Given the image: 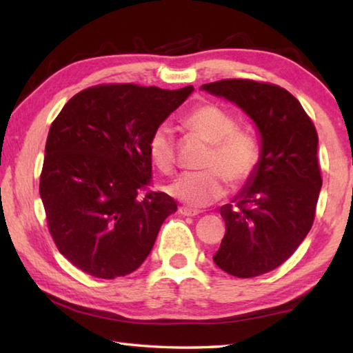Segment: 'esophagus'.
Segmentation results:
<instances>
[{
    "mask_svg": "<svg viewBox=\"0 0 353 353\" xmlns=\"http://www.w3.org/2000/svg\"><path fill=\"white\" fill-rule=\"evenodd\" d=\"M179 213L183 214V216H198L199 212L194 210V208H188V207H179Z\"/></svg>",
    "mask_w": 353,
    "mask_h": 353,
    "instance_id": "obj_1",
    "label": "esophagus"
}]
</instances>
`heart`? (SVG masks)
Wrapping results in <instances>:
<instances>
[{
  "mask_svg": "<svg viewBox=\"0 0 353 353\" xmlns=\"http://www.w3.org/2000/svg\"><path fill=\"white\" fill-rule=\"evenodd\" d=\"M191 132L212 145L204 160L208 170L183 172L166 191L190 207H205L225 193V179L232 187L249 181L259 165V143L246 130L236 129V119L214 104L194 107L183 119ZM148 154L162 172H171L176 165V148L168 124L154 129L148 141Z\"/></svg>",
  "mask_w": 353,
  "mask_h": 353,
  "instance_id": "heart-1",
  "label": "heart"
}]
</instances>
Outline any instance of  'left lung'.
Here are the masks:
<instances>
[{"label":"left lung","mask_w":353,"mask_h":353,"mask_svg":"<svg viewBox=\"0 0 353 353\" xmlns=\"http://www.w3.org/2000/svg\"><path fill=\"white\" fill-rule=\"evenodd\" d=\"M201 90L240 107L259 130L254 174L219 208L225 235L213 261L230 276H261L288 260L313 225L322 187L318 134L301 103L279 85L224 79Z\"/></svg>","instance_id":"1"}]
</instances>
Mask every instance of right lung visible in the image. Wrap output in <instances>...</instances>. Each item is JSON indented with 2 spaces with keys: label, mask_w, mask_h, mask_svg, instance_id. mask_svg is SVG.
<instances>
[{
  "label": "right lung",
  "mask_w": 353,
  "mask_h": 353,
  "mask_svg": "<svg viewBox=\"0 0 353 353\" xmlns=\"http://www.w3.org/2000/svg\"><path fill=\"white\" fill-rule=\"evenodd\" d=\"M193 90L90 87L51 124L40 198L59 252L81 271L117 279L139 270L177 210L171 196L140 190L151 181L149 137Z\"/></svg>",
  "instance_id": "obj_1"
}]
</instances>
